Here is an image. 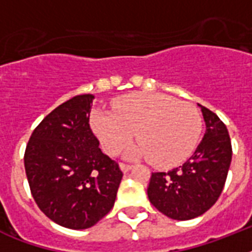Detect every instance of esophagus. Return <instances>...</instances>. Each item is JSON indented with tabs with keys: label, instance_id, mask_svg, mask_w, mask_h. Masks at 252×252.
Instances as JSON below:
<instances>
[{
	"label": "esophagus",
	"instance_id": "34e87169",
	"mask_svg": "<svg viewBox=\"0 0 252 252\" xmlns=\"http://www.w3.org/2000/svg\"><path fill=\"white\" fill-rule=\"evenodd\" d=\"M119 166H120V170H122L123 172H128L130 168H132V165L124 163V162H120V163H119Z\"/></svg>",
	"mask_w": 252,
	"mask_h": 252
}]
</instances>
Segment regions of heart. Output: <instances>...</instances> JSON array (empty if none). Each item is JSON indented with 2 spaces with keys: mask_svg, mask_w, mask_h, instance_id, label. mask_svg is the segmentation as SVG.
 <instances>
[{
  "mask_svg": "<svg viewBox=\"0 0 252 252\" xmlns=\"http://www.w3.org/2000/svg\"><path fill=\"white\" fill-rule=\"evenodd\" d=\"M91 126L107 154L126 150L129 158H150L157 167H172L195 150L201 133V116L193 104L157 93H133L114 102V112L96 110Z\"/></svg>",
  "mask_w": 252,
  "mask_h": 252,
  "instance_id": "heart-1",
  "label": "heart"
}]
</instances>
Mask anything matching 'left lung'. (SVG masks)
<instances>
[{
  "label": "left lung",
  "instance_id": "obj_1",
  "mask_svg": "<svg viewBox=\"0 0 252 252\" xmlns=\"http://www.w3.org/2000/svg\"><path fill=\"white\" fill-rule=\"evenodd\" d=\"M201 108L205 133L195 153L168 172H153L148 197L158 211L172 220L186 221L209 209L222 192L231 162V142L221 119Z\"/></svg>",
  "mask_w": 252,
  "mask_h": 252
}]
</instances>
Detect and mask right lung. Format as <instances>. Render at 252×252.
<instances>
[{
  "label": "right lung",
  "instance_id": "obj_1",
  "mask_svg": "<svg viewBox=\"0 0 252 252\" xmlns=\"http://www.w3.org/2000/svg\"><path fill=\"white\" fill-rule=\"evenodd\" d=\"M94 95H77L45 116L30 137L25 168L37 207L60 226H94L112 209L119 165L102 153L89 124Z\"/></svg>",
  "mask_w": 252,
  "mask_h": 252
}]
</instances>
